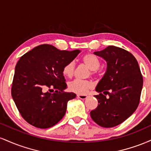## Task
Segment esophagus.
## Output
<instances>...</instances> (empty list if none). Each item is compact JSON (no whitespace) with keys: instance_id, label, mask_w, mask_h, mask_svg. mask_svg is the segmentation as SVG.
Masks as SVG:
<instances>
[{"instance_id":"esophagus-1","label":"esophagus","mask_w":151,"mask_h":151,"mask_svg":"<svg viewBox=\"0 0 151 151\" xmlns=\"http://www.w3.org/2000/svg\"><path fill=\"white\" fill-rule=\"evenodd\" d=\"M77 97L79 99H86L87 98V96H86V95L79 94V95H77Z\"/></svg>"}]
</instances>
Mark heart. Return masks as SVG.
I'll return each mask as SVG.
<instances>
[{
  "instance_id": "b5f03b06",
  "label": "heart",
  "mask_w": 151,
  "mask_h": 151,
  "mask_svg": "<svg viewBox=\"0 0 151 151\" xmlns=\"http://www.w3.org/2000/svg\"><path fill=\"white\" fill-rule=\"evenodd\" d=\"M82 62L90 70V74L91 76H97L98 69L100 66V62L99 59L92 54H86L83 56ZM75 72V63L71 61L64 66L62 73L65 77L71 78L74 76ZM93 87V84L90 81L74 79L70 81L68 84V89L71 91L79 94H84L88 90Z\"/></svg>"
}]
</instances>
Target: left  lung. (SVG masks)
Returning a JSON list of instances; mask_svg holds the SVG:
<instances>
[{
	"label": "left lung",
	"mask_w": 151,
	"mask_h": 151,
	"mask_svg": "<svg viewBox=\"0 0 151 151\" xmlns=\"http://www.w3.org/2000/svg\"><path fill=\"white\" fill-rule=\"evenodd\" d=\"M107 62V70L99 82L95 95L99 104L90 112L95 123L111 128L124 122L139 104L143 76L134 56L127 50L109 45L93 52ZM108 94L109 97L105 95Z\"/></svg>",
	"instance_id": "8db88e82"
}]
</instances>
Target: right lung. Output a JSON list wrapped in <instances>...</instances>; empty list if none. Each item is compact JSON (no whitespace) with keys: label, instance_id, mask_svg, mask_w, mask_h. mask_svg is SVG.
Masks as SVG:
<instances>
[{"label":"right lung","instance_id":"right-lung-1","mask_svg":"<svg viewBox=\"0 0 151 151\" xmlns=\"http://www.w3.org/2000/svg\"><path fill=\"white\" fill-rule=\"evenodd\" d=\"M79 52V50H60L44 44L27 52L18 60L11 94L20 115L30 125L48 129L64 117L67 102L76 94L63 91L67 84L62 70ZM53 88L54 93L48 91Z\"/></svg>","mask_w":151,"mask_h":151}]
</instances>
